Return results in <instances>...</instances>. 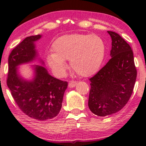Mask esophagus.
I'll use <instances>...</instances> for the list:
<instances>
[{"label": "esophagus", "mask_w": 146, "mask_h": 146, "mask_svg": "<svg viewBox=\"0 0 146 146\" xmlns=\"http://www.w3.org/2000/svg\"><path fill=\"white\" fill-rule=\"evenodd\" d=\"M77 82L76 81H74V80H71V81L69 82V83H68V87L69 88H73V87H75L76 86L77 84Z\"/></svg>", "instance_id": "esophagus-1"}]
</instances>
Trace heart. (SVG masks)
I'll use <instances>...</instances> for the list:
<instances>
[{"label":"heart","instance_id":"obj_1","mask_svg":"<svg viewBox=\"0 0 146 146\" xmlns=\"http://www.w3.org/2000/svg\"><path fill=\"white\" fill-rule=\"evenodd\" d=\"M53 53L46 56L52 71L59 76L66 73L70 60L73 71L82 77L94 74L101 66L105 56L103 39L97 35L73 33L60 36L53 42Z\"/></svg>","mask_w":146,"mask_h":146}]
</instances>
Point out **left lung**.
<instances>
[{
  "label": "left lung",
  "instance_id": "obj_1",
  "mask_svg": "<svg viewBox=\"0 0 146 146\" xmlns=\"http://www.w3.org/2000/svg\"><path fill=\"white\" fill-rule=\"evenodd\" d=\"M112 38V57L89 79L88 107L95 115L105 117L119 111L133 92L137 69L130 46L118 33L108 31Z\"/></svg>",
  "mask_w": 146,
  "mask_h": 146
}]
</instances>
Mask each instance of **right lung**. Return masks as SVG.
I'll list each match as a JSON object with an SVG mask.
<instances>
[{"label":"right lung","instance_id":"add662e5","mask_svg":"<svg viewBox=\"0 0 146 146\" xmlns=\"http://www.w3.org/2000/svg\"><path fill=\"white\" fill-rule=\"evenodd\" d=\"M40 38V35L27 37L11 51L7 84L21 111L34 119L45 121L60 113L68 82L52 77L40 65L35 66V77L31 81L25 80L17 72L18 65L36 58L34 42Z\"/></svg>","mask_w":146,"mask_h":146}]
</instances>
